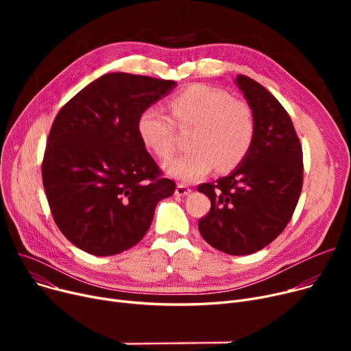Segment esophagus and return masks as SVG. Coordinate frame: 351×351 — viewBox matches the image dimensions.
I'll use <instances>...</instances> for the list:
<instances>
[{
    "label": "esophagus",
    "instance_id": "esophagus-1",
    "mask_svg": "<svg viewBox=\"0 0 351 351\" xmlns=\"http://www.w3.org/2000/svg\"><path fill=\"white\" fill-rule=\"evenodd\" d=\"M191 192H192V191H191V188H189V186L183 185V183H178L176 191H175V195H176V196H186V195H189Z\"/></svg>",
    "mask_w": 351,
    "mask_h": 351
}]
</instances>
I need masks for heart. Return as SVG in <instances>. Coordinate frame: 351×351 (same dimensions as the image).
<instances>
[{"instance_id":"1","label":"heart","mask_w":351,"mask_h":351,"mask_svg":"<svg viewBox=\"0 0 351 351\" xmlns=\"http://www.w3.org/2000/svg\"><path fill=\"white\" fill-rule=\"evenodd\" d=\"M176 125L193 128L188 146L192 151L166 165L169 176L182 182L205 178L215 166L226 172L247 156L254 141L256 123L252 109L228 92L208 85H193L171 99ZM136 132L158 159L169 160L176 149L175 124L155 106L145 108L136 121Z\"/></svg>"}]
</instances>
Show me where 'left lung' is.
I'll return each mask as SVG.
<instances>
[{
	"mask_svg": "<svg viewBox=\"0 0 351 351\" xmlns=\"http://www.w3.org/2000/svg\"><path fill=\"white\" fill-rule=\"evenodd\" d=\"M236 84L252 108L254 141L236 171L197 186L212 204L199 232L212 247L243 256L271 243L290 222L303 186V151L282 104L246 75Z\"/></svg>",
	"mask_w": 351,
	"mask_h": 351,
	"instance_id": "left-lung-1",
	"label": "left lung"
}]
</instances>
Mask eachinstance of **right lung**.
I'll use <instances>...</instances> for the list:
<instances>
[{"instance_id":"obj_1","label":"right lung","mask_w":351,"mask_h":351,"mask_svg":"<svg viewBox=\"0 0 351 351\" xmlns=\"http://www.w3.org/2000/svg\"><path fill=\"white\" fill-rule=\"evenodd\" d=\"M175 81L114 72L69 99L51 126L43 183L58 229L94 256L135 246L155 208L175 182L146 151L136 132L139 114L166 97Z\"/></svg>"}]
</instances>
